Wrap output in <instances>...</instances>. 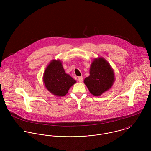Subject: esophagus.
<instances>
[{
    "label": "esophagus",
    "instance_id": "esophagus-1",
    "mask_svg": "<svg viewBox=\"0 0 151 151\" xmlns=\"http://www.w3.org/2000/svg\"><path fill=\"white\" fill-rule=\"evenodd\" d=\"M78 80L80 82V83H81V82H83V77H78Z\"/></svg>",
    "mask_w": 151,
    "mask_h": 151
}]
</instances>
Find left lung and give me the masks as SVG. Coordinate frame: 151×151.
I'll return each instance as SVG.
<instances>
[{
	"label": "left lung",
	"instance_id": "left-lung-1",
	"mask_svg": "<svg viewBox=\"0 0 151 151\" xmlns=\"http://www.w3.org/2000/svg\"><path fill=\"white\" fill-rule=\"evenodd\" d=\"M114 81V72L109 63L105 58L98 57L92 62L89 76L84 83L91 94L98 96L109 90Z\"/></svg>",
	"mask_w": 151,
	"mask_h": 151
}]
</instances>
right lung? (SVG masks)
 Segmentation results:
<instances>
[{"label":"right lung","mask_w":151,"mask_h":151,"mask_svg":"<svg viewBox=\"0 0 151 151\" xmlns=\"http://www.w3.org/2000/svg\"><path fill=\"white\" fill-rule=\"evenodd\" d=\"M43 82L49 92L60 97L65 96L70 88L76 83L75 80L65 73L59 59H53L47 65L43 73Z\"/></svg>","instance_id":"right-lung-1"}]
</instances>
